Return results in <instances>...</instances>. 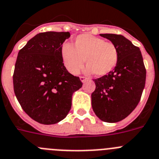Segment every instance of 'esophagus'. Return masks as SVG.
Masks as SVG:
<instances>
[{"label":"esophagus","instance_id":"obj_1","mask_svg":"<svg viewBox=\"0 0 159 159\" xmlns=\"http://www.w3.org/2000/svg\"><path fill=\"white\" fill-rule=\"evenodd\" d=\"M80 80H81V82H85V81H86L87 80V78H85V77H80Z\"/></svg>","mask_w":159,"mask_h":159}]
</instances>
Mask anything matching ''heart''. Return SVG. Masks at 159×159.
<instances>
[{
  "label": "heart",
  "mask_w": 159,
  "mask_h": 159,
  "mask_svg": "<svg viewBox=\"0 0 159 159\" xmlns=\"http://www.w3.org/2000/svg\"><path fill=\"white\" fill-rule=\"evenodd\" d=\"M61 58L66 69L73 75L79 73L84 66L86 71L97 76H104L111 72L118 62V51L112 43L90 34H81L75 39L74 47L65 43L60 48Z\"/></svg>",
  "instance_id": "1"
}]
</instances>
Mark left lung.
Segmentation results:
<instances>
[{
    "label": "left lung",
    "instance_id": "8db88e82",
    "mask_svg": "<svg viewBox=\"0 0 159 159\" xmlns=\"http://www.w3.org/2000/svg\"><path fill=\"white\" fill-rule=\"evenodd\" d=\"M116 47L118 62L107 75L93 79L91 95L96 116L107 123H116L131 113L145 86L146 69L139 48L121 35L100 34Z\"/></svg>",
    "mask_w": 159,
    "mask_h": 159
}]
</instances>
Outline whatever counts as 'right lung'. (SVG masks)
<instances>
[{"mask_svg":"<svg viewBox=\"0 0 159 159\" xmlns=\"http://www.w3.org/2000/svg\"><path fill=\"white\" fill-rule=\"evenodd\" d=\"M70 36L69 31L39 33L18 53L14 93L23 110L39 124L62 120L71 108L73 93L82 86L61 58L60 48Z\"/></svg>","mask_w":159,"mask_h":159,"instance_id":"add662e5","label":"right lung"}]
</instances>
